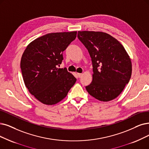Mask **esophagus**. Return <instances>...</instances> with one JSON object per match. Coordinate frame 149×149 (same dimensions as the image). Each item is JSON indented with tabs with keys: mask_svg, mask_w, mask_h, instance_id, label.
I'll use <instances>...</instances> for the list:
<instances>
[{
	"mask_svg": "<svg viewBox=\"0 0 149 149\" xmlns=\"http://www.w3.org/2000/svg\"><path fill=\"white\" fill-rule=\"evenodd\" d=\"M82 73H77V76H78V78H81V76H82Z\"/></svg>",
	"mask_w": 149,
	"mask_h": 149,
	"instance_id": "obj_1",
	"label": "esophagus"
}]
</instances>
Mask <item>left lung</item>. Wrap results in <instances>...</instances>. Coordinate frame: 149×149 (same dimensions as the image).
Returning a JSON list of instances; mask_svg holds the SVG:
<instances>
[{
    "label": "left lung",
    "mask_w": 149,
    "mask_h": 149,
    "mask_svg": "<svg viewBox=\"0 0 149 149\" xmlns=\"http://www.w3.org/2000/svg\"><path fill=\"white\" fill-rule=\"evenodd\" d=\"M78 37L92 58L93 79L86 87L91 96L102 102L117 98L132 76V61L117 39L102 32L78 31Z\"/></svg>",
    "instance_id": "8db88e82"
}]
</instances>
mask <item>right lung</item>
Wrapping results in <instances>:
<instances>
[{
	"label": "right lung",
	"instance_id": "add662e5",
	"mask_svg": "<svg viewBox=\"0 0 149 149\" xmlns=\"http://www.w3.org/2000/svg\"><path fill=\"white\" fill-rule=\"evenodd\" d=\"M76 34V31L47 33L32 41L24 51L21 60L23 80L29 92L41 103L52 105L61 102L76 82L66 68L57 67Z\"/></svg>",
	"mask_w": 149,
	"mask_h": 149
}]
</instances>
